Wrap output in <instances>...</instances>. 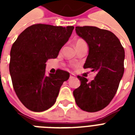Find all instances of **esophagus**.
I'll list each match as a JSON object with an SVG mask.
<instances>
[{"label":"esophagus","instance_id":"1","mask_svg":"<svg viewBox=\"0 0 135 135\" xmlns=\"http://www.w3.org/2000/svg\"><path fill=\"white\" fill-rule=\"evenodd\" d=\"M75 77H76V76H75L74 74H72V73H71V74H70V77H69L70 78H75Z\"/></svg>","mask_w":135,"mask_h":135}]
</instances>
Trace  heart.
Masks as SVG:
<instances>
[{
  "label": "heart",
  "mask_w": 135,
  "mask_h": 135,
  "mask_svg": "<svg viewBox=\"0 0 135 135\" xmlns=\"http://www.w3.org/2000/svg\"><path fill=\"white\" fill-rule=\"evenodd\" d=\"M85 44H86V43H85V41L84 40H83V39H78V40L76 41V43H75V45H76V46H79V45H85Z\"/></svg>",
  "instance_id": "1"
}]
</instances>
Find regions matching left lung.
<instances>
[{"mask_svg":"<svg viewBox=\"0 0 135 135\" xmlns=\"http://www.w3.org/2000/svg\"><path fill=\"white\" fill-rule=\"evenodd\" d=\"M76 32L89 47L83 67L92 69L96 76L88 81L78 76L80 85L73 94L79 108L96 112L104 109L117 92L123 76L125 50L119 39L108 30L96 26H76Z\"/></svg>","mask_w":135,"mask_h":135,"instance_id":"8db88e82","label":"left lung"}]
</instances>
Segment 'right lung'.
I'll return each instance as SVG.
<instances>
[{"instance_id": "obj_1", "label": "right lung", "mask_w": 135, "mask_h": 135, "mask_svg": "<svg viewBox=\"0 0 135 135\" xmlns=\"http://www.w3.org/2000/svg\"><path fill=\"white\" fill-rule=\"evenodd\" d=\"M74 27L37 24L18 36L10 51L9 69L14 90L28 109L41 112L52 107L69 73L58 69L45 75L46 61L57 58Z\"/></svg>"}]
</instances>
